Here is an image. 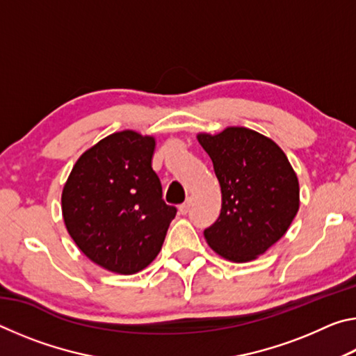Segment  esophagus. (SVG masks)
<instances>
[{"label": "esophagus", "instance_id": "1", "mask_svg": "<svg viewBox=\"0 0 356 356\" xmlns=\"http://www.w3.org/2000/svg\"><path fill=\"white\" fill-rule=\"evenodd\" d=\"M190 206H191V201H190V200H186V201L182 204V206L179 207V212L182 213V215H186V213L190 212Z\"/></svg>", "mask_w": 356, "mask_h": 356}]
</instances>
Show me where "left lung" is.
Here are the masks:
<instances>
[{
  "mask_svg": "<svg viewBox=\"0 0 356 356\" xmlns=\"http://www.w3.org/2000/svg\"><path fill=\"white\" fill-rule=\"evenodd\" d=\"M221 186L218 220L204 231L216 254L250 262L287 232L300 207L297 174L270 138L245 127L200 134Z\"/></svg>",
  "mask_w": 356,
  "mask_h": 356,
  "instance_id": "obj_1",
  "label": "left lung"
}]
</instances>
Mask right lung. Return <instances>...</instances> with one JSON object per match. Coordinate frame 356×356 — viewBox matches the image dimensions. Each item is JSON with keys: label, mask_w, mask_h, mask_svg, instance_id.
Wrapping results in <instances>:
<instances>
[{"label": "right lung", "mask_w": 356, "mask_h": 356, "mask_svg": "<svg viewBox=\"0 0 356 356\" xmlns=\"http://www.w3.org/2000/svg\"><path fill=\"white\" fill-rule=\"evenodd\" d=\"M155 138L116 131L88 149L64 185L65 227L83 254L134 275L154 261L177 209L161 197L152 170Z\"/></svg>", "instance_id": "1"}]
</instances>
